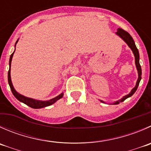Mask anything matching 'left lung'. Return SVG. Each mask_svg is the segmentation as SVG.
<instances>
[{"instance_id":"obj_1","label":"left lung","mask_w":151,"mask_h":151,"mask_svg":"<svg viewBox=\"0 0 151 151\" xmlns=\"http://www.w3.org/2000/svg\"><path fill=\"white\" fill-rule=\"evenodd\" d=\"M116 35H119L122 39H123L124 41L128 45V46H129V47L131 49V50L133 51V53H134V57H135V63H136V66H137V71H138L139 78H138V80H137V85H136L135 87L132 89L131 93H130L129 94L126 95V96H123V97H122L121 99H119V100L116 101L115 103H114V105H117V104H119V102H123V101L125 100L127 98L132 96V95L135 93L136 91L137 90V88H138L139 84V82L142 79V68H141V65H140L139 64V51L138 49H137V46H136L135 43H134V40H133L132 37L131 36V35H130L128 32H127L126 31L123 30V29H118L117 32H116ZM101 102H102V101H101Z\"/></svg>"}]
</instances>
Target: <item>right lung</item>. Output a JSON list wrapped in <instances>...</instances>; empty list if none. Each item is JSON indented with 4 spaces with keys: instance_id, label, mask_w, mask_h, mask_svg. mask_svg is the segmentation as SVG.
Listing matches in <instances>:
<instances>
[{
    "instance_id": "add662e5",
    "label": "right lung",
    "mask_w": 151,
    "mask_h": 151,
    "mask_svg": "<svg viewBox=\"0 0 151 151\" xmlns=\"http://www.w3.org/2000/svg\"><path fill=\"white\" fill-rule=\"evenodd\" d=\"M17 43V41L16 42V43ZM15 43V45H16ZM14 52L10 56V59H9V70L8 71V82H9V85L10 86V88H11L12 92L13 95L18 99L19 101L20 102H23L24 104L27 105L28 106L31 107L32 108H44V107L49 106V105H52L53 103H55L56 101H58V99H60V98L63 97V93H61L60 94L59 96H56L54 99H50V100L48 101H40V100H36V99H31V98H28L26 97V96H23V95L20 94V93H17L15 90H14V87L12 86V80H11V76H10V70H11V62H12V59L13 55H14Z\"/></svg>"
}]
</instances>
